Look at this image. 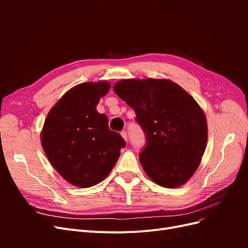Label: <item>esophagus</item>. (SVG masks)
Wrapping results in <instances>:
<instances>
[{
    "label": "esophagus",
    "instance_id": "esophagus-1",
    "mask_svg": "<svg viewBox=\"0 0 248 248\" xmlns=\"http://www.w3.org/2000/svg\"><path fill=\"white\" fill-rule=\"evenodd\" d=\"M121 136H122V138H123L125 140H127V131H126V130L121 131Z\"/></svg>",
    "mask_w": 248,
    "mask_h": 248
}]
</instances>
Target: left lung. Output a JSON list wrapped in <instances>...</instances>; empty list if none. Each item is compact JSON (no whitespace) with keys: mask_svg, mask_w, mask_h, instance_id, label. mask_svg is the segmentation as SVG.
Masks as SVG:
<instances>
[{"mask_svg":"<svg viewBox=\"0 0 248 248\" xmlns=\"http://www.w3.org/2000/svg\"><path fill=\"white\" fill-rule=\"evenodd\" d=\"M115 93L134 109L146 136L140 161L149 178L162 187L183 185L205 152L207 122L197 101L167 79H123Z\"/></svg>","mask_w":248,"mask_h":248,"instance_id":"8db88e82","label":"left lung"}]
</instances>
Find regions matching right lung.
<instances>
[{
    "mask_svg": "<svg viewBox=\"0 0 248 248\" xmlns=\"http://www.w3.org/2000/svg\"><path fill=\"white\" fill-rule=\"evenodd\" d=\"M108 81L84 82L70 89L50 109L41 144L52 167L66 181L87 188L101 182L126 142L108 128L107 115L96 110L109 91Z\"/></svg>",
    "mask_w": 248,
    "mask_h": 248,
    "instance_id": "add662e5",
    "label": "right lung"
}]
</instances>
